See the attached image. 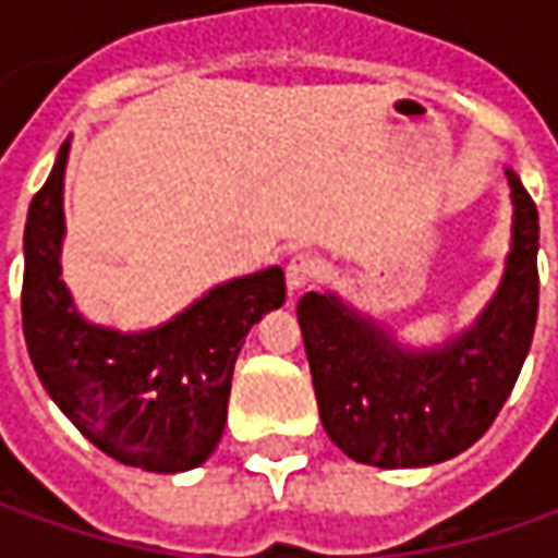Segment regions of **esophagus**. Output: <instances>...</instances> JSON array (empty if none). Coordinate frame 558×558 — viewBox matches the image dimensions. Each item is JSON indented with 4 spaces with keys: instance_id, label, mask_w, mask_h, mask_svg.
<instances>
[{
    "instance_id": "1",
    "label": "esophagus",
    "mask_w": 558,
    "mask_h": 558,
    "mask_svg": "<svg viewBox=\"0 0 558 558\" xmlns=\"http://www.w3.org/2000/svg\"><path fill=\"white\" fill-rule=\"evenodd\" d=\"M316 276H319V260H316V257H311V254H298V257H291L289 260L286 279H289L291 291L307 289Z\"/></svg>"
}]
</instances>
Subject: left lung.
<instances>
[{"label":"left lung","instance_id":"1","mask_svg":"<svg viewBox=\"0 0 558 558\" xmlns=\"http://www.w3.org/2000/svg\"><path fill=\"white\" fill-rule=\"evenodd\" d=\"M512 189V247L482 316L440 348H403L335 294L307 291L298 323L326 435L351 460L418 469L450 460L494 425L537 326L541 223L522 180Z\"/></svg>","mask_w":558,"mask_h":558}]
</instances>
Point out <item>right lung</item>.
<instances>
[{"label": "right lung", "mask_w": 558, "mask_h": 558, "mask_svg": "<svg viewBox=\"0 0 558 558\" xmlns=\"http://www.w3.org/2000/svg\"><path fill=\"white\" fill-rule=\"evenodd\" d=\"M61 145L24 226L21 316L33 369L58 410L101 453L145 472H189L223 438L235 356L260 316L286 304V272L260 269L210 289L148 332L93 326L61 282Z\"/></svg>", "instance_id": "add662e5"}]
</instances>
